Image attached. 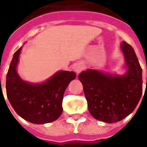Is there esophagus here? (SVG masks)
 <instances>
[{"label":"esophagus","mask_w":147,"mask_h":147,"mask_svg":"<svg viewBox=\"0 0 147 147\" xmlns=\"http://www.w3.org/2000/svg\"><path fill=\"white\" fill-rule=\"evenodd\" d=\"M83 69V66L81 64H76V65L74 66V70L77 72V73H79L80 71Z\"/></svg>","instance_id":"1"}]
</instances>
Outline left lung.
Returning <instances> with one entry per match:
<instances>
[{
  "label": "left lung",
  "mask_w": 147,
  "mask_h": 147,
  "mask_svg": "<svg viewBox=\"0 0 147 147\" xmlns=\"http://www.w3.org/2000/svg\"><path fill=\"white\" fill-rule=\"evenodd\" d=\"M120 47L128 69L125 75L88 69L78 76L89 113L105 123H116L132 113L143 93L142 68L134 49L126 41Z\"/></svg>",
  "instance_id": "1"
}]
</instances>
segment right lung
Returning a JSON list of instances; mask_svg holds the SVG:
<instances>
[{"instance_id":"1","label":"right lung","mask_w":147,"mask_h":147,"mask_svg":"<svg viewBox=\"0 0 147 147\" xmlns=\"http://www.w3.org/2000/svg\"><path fill=\"white\" fill-rule=\"evenodd\" d=\"M21 48L14 54L6 78L7 96L18 115L35 124L56 120L62 113L64 92L76 77L74 71H60L41 84L23 81L17 72Z\"/></svg>"}]
</instances>
